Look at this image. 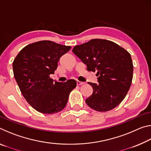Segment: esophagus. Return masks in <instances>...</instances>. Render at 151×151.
<instances>
[{
    "label": "esophagus",
    "instance_id": "obj_1",
    "mask_svg": "<svg viewBox=\"0 0 151 151\" xmlns=\"http://www.w3.org/2000/svg\"><path fill=\"white\" fill-rule=\"evenodd\" d=\"M76 84H77V85H84L85 83H83V82H81V81H76Z\"/></svg>",
    "mask_w": 151,
    "mask_h": 151
}]
</instances>
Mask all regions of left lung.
I'll return each mask as SVG.
<instances>
[{
	"label": "left lung",
	"instance_id": "obj_1",
	"mask_svg": "<svg viewBox=\"0 0 151 151\" xmlns=\"http://www.w3.org/2000/svg\"><path fill=\"white\" fill-rule=\"evenodd\" d=\"M73 52L87 66L96 71L98 84L88 83L93 92L86 99L90 108L99 112L113 109L123 101L131 87L133 64L131 56L111 40L95 39L73 48Z\"/></svg>",
	"mask_w": 151,
	"mask_h": 151
}]
</instances>
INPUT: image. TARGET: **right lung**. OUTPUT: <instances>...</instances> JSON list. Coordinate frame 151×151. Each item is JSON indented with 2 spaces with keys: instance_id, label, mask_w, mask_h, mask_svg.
I'll use <instances>...</instances> for the list:
<instances>
[{
  "instance_id": "right-lung-1",
  "label": "right lung",
  "mask_w": 151,
  "mask_h": 151,
  "mask_svg": "<svg viewBox=\"0 0 151 151\" xmlns=\"http://www.w3.org/2000/svg\"><path fill=\"white\" fill-rule=\"evenodd\" d=\"M70 48L41 40L27 45L14 58L13 73L20 92L30 105L41 113L52 114L62 111L76 87L74 79L59 83L50 77L57 70L60 58Z\"/></svg>"
}]
</instances>
